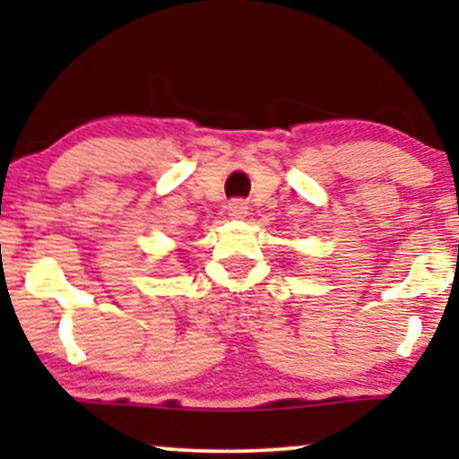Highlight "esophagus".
Wrapping results in <instances>:
<instances>
[{"mask_svg":"<svg viewBox=\"0 0 459 459\" xmlns=\"http://www.w3.org/2000/svg\"><path fill=\"white\" fill-rule=\"evenodd\" d=\"M247 213V204L244 203L241 198H235L229 203V215H233V218H246Z\"/></svg>","mask_w":459,"mask_h":459,"instance_id":"obj_1","label":"esophagus"}]
</instances>
